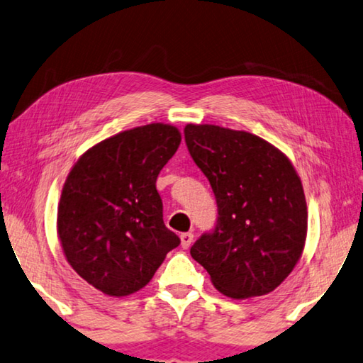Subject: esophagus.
Masks as SVG:
<instances>
[{
    "label": "esophagus",
    "mask_w": 363,
    "mask_h": 363,
    "mask_svg": "<svg viewBox=\"0 0 363 363\" xmlns=\"http://www.w3.org/2000/svg\"><path fill=\"white\" fill-rule=\"evenodd\" d=\"M193 238H194V235L191 233V231H188V233H182V235H180V240H182V247H183V249H188L189 246H191V242H193Z\"/></svg>",
    "instance_id": "34e87169"
}]
</instances>
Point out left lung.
<instances>
[{"mask_svg": "<svg viewBox=\"0 0 363 363\" xmlns=\"http://www.w3.org/2000/svg\"><path fill=\"white\" fill-rule=\"evenodd\" d=\"M185 141L218 209L216 228L194 242L191 257L228 298L272 293L306 245L307 204L294 165L269 141L242 130L188 123Z\"/></svg>", "mask_w": 363, "mask_h": 363, "instance_id": "left-lung-1", "label": "left lung"}]
</instances>
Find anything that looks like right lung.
Returning <instances> with one entry per match:
<instances>
[{
	"label": "right lung",
	"mask_w": 363,
	"mask_h": 363,
	"mask_svg": "<svg viewBox=\"0 0 363 363\" xmlns=\"http://www.w3.org/2000/svg\"><path fill=\"white\" fill-rule=\"evenodd\" d=\"M180 141L169 123L125 130L82 154L65 178L59 241L70 267L101 293L122 298L145 288L180 245L156 189Z\"/></svg>",
	"instance_id": "right-lung-1"
}]
</instances>
